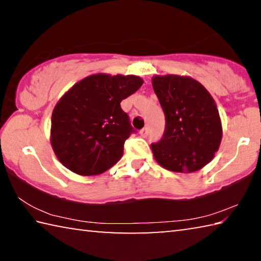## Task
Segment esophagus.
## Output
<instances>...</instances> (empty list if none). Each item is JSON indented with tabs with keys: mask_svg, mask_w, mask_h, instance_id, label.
Returning <instances> with one entry per match:
<instances>
[{
	"mask_svg": "<svg viewBox=\"0 0 261 261\" xmlns=\"http://www.w3.org/2000/svg\"><path fill=\"white\" fill-rule=\"evenodd\" d=\"M139 135L143 137V138H145V137H147V135H148V129H147V127H144V129H141L139 131Z\"/></svg>",
	"mask_w": 261,
	"mask_h": 261,
	"instance_id": "obj_1",
	"label": "esophagus"
}]
</instances>
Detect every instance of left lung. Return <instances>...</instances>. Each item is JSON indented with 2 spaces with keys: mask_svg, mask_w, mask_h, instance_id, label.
I'll list each match as a JSON object with an SVG mask.
<instances>
[{
  "mask_svg": "<svg viewBox=\"0 0 261 261\" xmlns=\"http://www.w3.org/2000/svg\"><path fill=\"white\" fill-rule=\"evenodd\" d=\"M153 90L166 116L160 141L151 145L154 159L175 173H193L210 163L222 139L218 107L210 92L188 76L152 78Z\"/></svg>",
  "mask_w": 261,
  "mask_h": 261,
  "instance_id": "left-lung-1",
  "label": "left lung"
}]
</instances>
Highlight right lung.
Listing matches in <instances>:
<instances>
[{
	"label": "right lung",
	"instance_id": "right-lung-1",
	"mask_svg": "<svg viewBox=\"0 0 261 261\" xmlns=\"http://www.w3.org/2000/svg\"><path fill=\"white\" fill-rule=\"evenodd\" d=\"M144 81L135 74L95 73L65 92L51 114L50 144L59 161L82 176L100 175L123 155L134 129L121 101Z\"/></svg>",
	"mask_w": 261,
	"mask_h": 261
}]
</instances>
